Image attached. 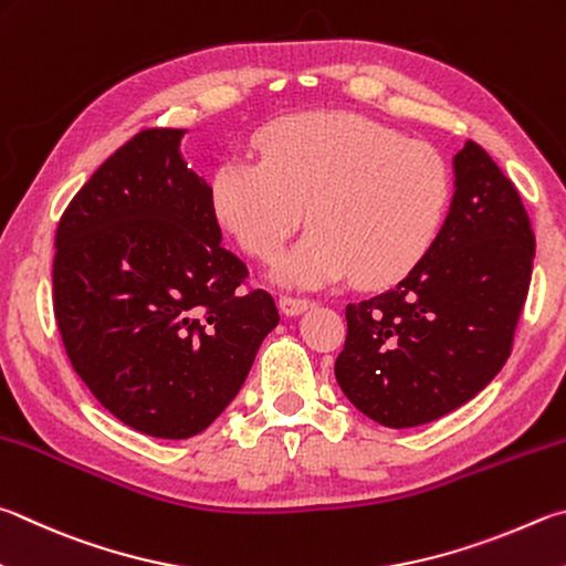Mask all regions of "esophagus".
<instances>
[{
    "instance_id": "obj_1",
    "label": "esophagus",
    "mask_w": 566,
    "mask_h": 566,
    "mask_svg": "<svg viewBox=\"0 0 566 566\" xmlns=\"http://www.w3.org/2000/svg\"><path fill=\"white\" fill-rule=\"evenodd\" d=\"M312 300H306V296H294V294H280V310L286 316H296L302 314L304 310H310Z\"/></svg>"
}]
</instances>
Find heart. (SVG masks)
Instances as JSON below:
<instances>
[{
	"instance_id": "obj_1",
	"label": "heart",
	"mask_w": 566,
	"mask_h": 566,
	"mask_svg": "<svg viewBox=\"0 0 566 566\" xmlns=\"http://www.w3.org/2000/svg\"><path fill=\"white\" fill-rule=\"evenodd\" d=\"M260 160L230 156L210 178L214 218L240 248L272 260L306 220L312 230L276 266L316 286L354 274L361 286L403 280L436 242L448 208L443 158L356 113H296L256 136Z\"/></svg>"
}]
</instances>
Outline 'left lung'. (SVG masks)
Listing matches in <instances>:
<instances>
[{
	"instance_id": "obj_1",
	"label": "left lung",
	"mask_w": 566,
	"mask_h": 566,
	"mask_svg": "<svg viewBox=\"0 0 566 566\" xmlns=\"http://www.w3.org/2000/svg\"><path fill=\"white\" fill-rule=\"evenodd\" d=\"M453 168L428 254L394 290L346 306L336 381L386 428L430 423L478 396L510 358L530 292L534 232L517 188L472 140Z\"/></svg>"
}]
</instances>
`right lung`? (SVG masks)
<instances>
[{"instance_id": "add662e5", "label": "right lung", "mask_w": 566, "mask_h": 566, "mask_svg": "<svg viewBox=\"0 0 566 566\" xmlns=\"http://www.w3.org/2000/svg\"><path fill=\"white\" fill-rule=\"evenodd\" d=\"M180 128H146L69 202L56 228L54 316L81 381L120 423L198 436L238 396L280 324L222 248L210 185L180 158Z\"/></svg>"}]
</instances>
